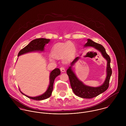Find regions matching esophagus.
Returning a JSON list of instances; mask_svg holds the SVG:
<instances>
[{
  "label": "esophagus",
  "instance_id": "34e87169",
  "mask_svg": "<svg viewBox=\"0 0 126 126\" xmlns=\"http://www.w3.org/2000/svg\"><path fill=\"white\" fill-rule=\"evenodd\" d=\"M60 70L61 71H62V72H64L65 71V68L63 66H62L61 68H60Z\"/></svg>",
  "mask_w": 126,
  "mask_h": 126
}]
</instances>
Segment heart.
<instances>
[{
	"label": "heart",
	"mask_w": 126,
	"mask_h": 126,
	"mask_svg": "<svg viewBox=\"0 0 126 126\" xmlns=\"http://www.w3.org/2000/svg\"><path fill=\"white\" fill-rule=\"evenodd\" d=\"M76 53L75 46L70 42L60 43L55 44L53 46L51 53L55 58H62L64 61H67L73 58ZM50 61H53L52 58L49 59Z\"/></svg>",
	"instance_id": "1"
}]
</instances>
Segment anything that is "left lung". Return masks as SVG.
Instances as JSON below:
<instances>
[{"instance_id": "1", "label": "left lung", "mask_w": 126, "mask_h": 126, "mask_svg": "<svg viewBox=\"0 0 126 126\" xmlns=\"http://www.w3.org/2000/svg\"><path fill=\"white\" fill-rule=\"evenodd\" d=\"M92 47L98 50L102 56L107 62L106 68V77L103 83L98 87H91L85 85L83 82L80 81L77 77L75 73L72 70V66L79 59L80 57H76L71 63L70 66L67 69L66 73L68 75L70 82L72 90L74 94L81 98H92L95 97L101 93L104 92L108 89L109 85V81L112 74L111 69L110 66V59L107 54L105 48L101 45L96 43L89 39H87V42L85 44L84 47Z\"/></svg>"}]
</instances>
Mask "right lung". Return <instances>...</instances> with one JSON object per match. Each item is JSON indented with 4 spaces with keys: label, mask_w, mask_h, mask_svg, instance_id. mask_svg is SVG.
Listing matches in <instances>:
<instances>
[{
    "label": "right lung",
    "mask_w": 126,
    "mask_h": 126,
    "mask_svg": "<svg viewBox=\"0 0 126 126\" xmlns=\"http://www.w3.org/2000/svg\"><path fill=\"white\" fill-rule=\"evenodd\" d=\"M50 40V39H47L46 38H38L32 41L27 46H26L24 48L22 49L19 52L18 57L20 55L32 52L44 51V47L45 45L48 44ZM60 70L57 68H55L50 72L49 75V84L48 87V88L43 94L40 95L35 97L29 96L23 93L22 92H21L20 89L19 90L23 94H24V95H25L26 96L28 97L29 98L35 100H42L46 99L51 96L53 91L54 80L58 76L60 75Z\"/></svg>",
    "instance_id": "add662e5"
}]
</instances>
